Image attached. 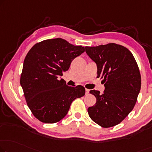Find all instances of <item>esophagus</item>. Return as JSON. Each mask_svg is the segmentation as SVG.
<instances>
[{"label": "esophagus", "mask_w": 152, "mask_h": 152, "mask_svg": "<svg viewBox=\"0 0 152 152\" xmlns=\"http://www.w3.org/2000/svg\"><path fill=\"white\" fill-rule=\"evenodd\" d=\"M89 94V89H85V94H86V95H88Z\"/></svg>", "instance_id": "34e87169"}]
</instances>
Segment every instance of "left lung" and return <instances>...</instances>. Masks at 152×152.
<instances>
[{
    "label": "left lung",
    "mask_w": 152,
    "mask_h": 152,
    "mask_svg": "<svg viewBox=\"0 0 152 152\" xmlns=\"http://www.w3.org/2000/svg\"><path fill=\"white\" fill-rule=\"evenodd\" d=\"M87 55L96 63L98 78H102L105 89L89 93L96 98L88 108L90 118L103 128L121 123L132 111L141 87V74L134 56L126 47L110 43L85 47Z\"/></svg>",
    "instance_id": "1"
}]
</instances>
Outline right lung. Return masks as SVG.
Returning <instances> with one entry per match:
<instances>
[{
    "label": "right lung",
    "instance_id": "right-lung-1",
    "mask_svg": "<svg viewBox=\"0 0 152 152\" xmlns=\"http://www.w3.org/2000/svg\"><path fill=\"white\" fill-rule=\"evenodd\" d=\"M84 52L82 46L56 38L37 43L27 53L20 85L27 105L40 121H59L67 114L72 102L85 96L83 86L69 87L59 78L69 69L72 61Z\"/></svg>",
    "mask_w": 152,
    "mask_h": 152
}]
</instances>
